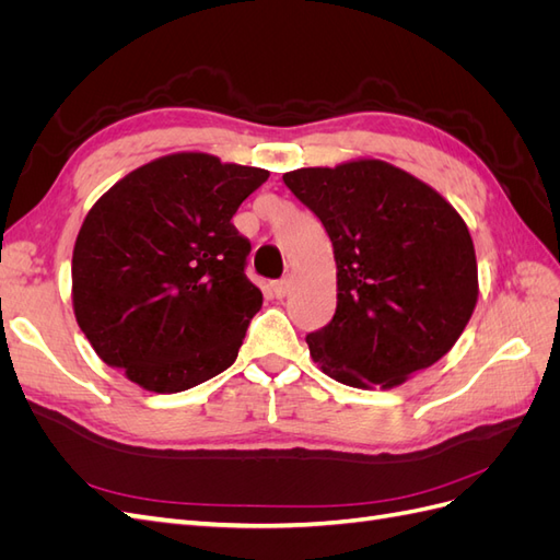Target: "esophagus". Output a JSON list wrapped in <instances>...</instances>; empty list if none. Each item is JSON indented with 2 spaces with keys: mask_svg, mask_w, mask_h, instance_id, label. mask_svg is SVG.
I'll return each mask as SVG.
<instances>
[{
  "mask_svg": "<svg viewBox=\"0 0 560 560\" xmlns=\"http://www.w3.org/2000/svg\"><path fill=\"white\" fill-rule=\"evenodd\" d=\"M270 292H273L276 299L287 296V292H290V278H280V280L270 282Z\"/></svg>",
  "mask_w": 560,
  "mask_h": 560,
  "instance_id": "34e87169",
  "label": "esophagus"
}]
</instances>
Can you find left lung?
<instances>
[{
  "instance_id": "obj_1",
  "label": "left lung",
  "mask_w": 560,
  "mask_h": 560,
  "mask_svg": "<svg viewBox=\"0 0 560 560\" xmlns=\"http://www.w3.org/2000/svg\"><path fill=\"white\" fill-rule=\"evenodd\" d=\"M334 245L336 313L306 336L325 374L395 387L453 348L477 306L474 243L432 186L385 161L282 175Z\"/></svg>"
}]
</instances>
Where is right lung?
Instances as JSON below:
<instances>
[{"label":"right lung","instance_id":"add662e5","mask_svg":"<svg viewBox=\"0 0 560 560\" xmlns=\"http://www.w3.org/2000/svg\"><path fill=\"white\" fill-rule=\"evenodd\" d=\"M266 179L261 167L173 154L95 202L72 254V301L100 360L161 395L235 362L264 296L231 219Z\"/></svg>","mask_w":560,"mask_h":560}]
</instances>
